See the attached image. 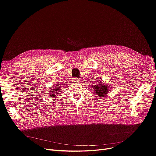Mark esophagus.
I'll use <instances>...</instances> for the list:
<instances>
[{"label": "esophagus", "instance_id": "esophagus-1", "mask_svg": "<svg viewBox=\"0 0 156 156\" xmlns=\"http://www.w3.org/2000/svg\"><path fill=\"white\" fill-rule=\"evenodd\" d=\"M73 80H74V81H75V83H79V79H77V78H75Z\"/></svg>", "mask_w": 156, "mask_h": 156}]
</instances>
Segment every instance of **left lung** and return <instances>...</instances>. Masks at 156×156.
I'll return each mask as SVG.
<instances>
[{
  "label": "left lung",
  "instance_id": "left-lung-1",
  "mask_svg": "<svg viewBox=\"0 0 156 156\" xmlns=\"http://www.w3.org/2000/svg\"><path fill=\"white\" fill-rule=\"evenodd\" d=\"M92 88L94 89V91L95 92V94H96L100 98H103L105 97L108 92H110L109 88H111V86H108L101 79L100 80V83H98V85L94 84V87Z\"/></svg>",
  "mask_w": 156,
  "mask_h": 156
}]
</instances>
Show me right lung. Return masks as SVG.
<instances>
[{"label": "right lung", "mask_w": 156, "mask_h": 156, "mask_svg": "<svg viewBox=\"0 0 156 156\" xmlns=\"http://www.w3.org/2000/svg\"><path fill=\"white\" fill-rule=\"evenodd\" d=\"M62 90V88H61L60 86L59 87H53V88H51V90L49 91V96L50 98H56L57 96H58V94Z\"/></svg>", "instance_id": "1"}]
</instances>
